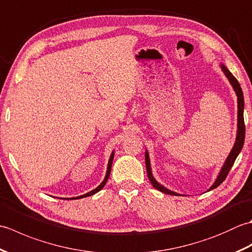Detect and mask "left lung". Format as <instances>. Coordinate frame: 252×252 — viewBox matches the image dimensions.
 I'll return each instance as SVG.
<instances>
[{
  "mask_svg": "<svg viewBox=\"0 0 252 252\" xmlns=\"http://www.w3.org/2000/svg\"><path fill=\"white\" fill-rule=\"evenodd\" d=\"M222 70L223 72L225 73V76L228 78L229 82L233 85V88L235 90V92L237 94V100H238V129H237V137H236V142L234 144V147L232 149V152L229 153L228 157L226 159L225 163H224L223 168L221 170L220 174H219L217 181L215 182V184H213L210 189L211 190L213 189H217V187L220 185L221 183H223V181L226 179V176L229 172V170L232 169L233 164L235 162V160H236L237 156L239 155L240 151H242V148L244 146V142H245V133H246V126H245V121H244V94H243V91L242 88H240V84L237 81V79L235 78L233 74L231 73V71L228 70V69L222 65ZM145 162H146V170H147V175H148V179L151 181L152 185L155 187V189L164 192V194H168V195H179L176 194L174 191H171L168 189H165L162 185H160L158 182L154 179V176L152 174V169H151V162H149V157H148V153L146 152L145 154Z\"/></svg>",
  "mask_w": 252,
  "mask_h": 252,
  "instance_id": "left-lung-1",
  "label": "left lung"
}]
</instances>
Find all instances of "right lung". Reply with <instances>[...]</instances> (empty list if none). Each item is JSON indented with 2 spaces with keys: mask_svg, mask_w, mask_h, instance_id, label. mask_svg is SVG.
I'll return each instance as SVG.
<instances>
[{
  "mask_svg": "<svg viewBox=\"0 0 252 252\" xmlns=\"http://www.w3.org/2000/svg\"><path fill=\"white\" fill-rule=\"evenodd\" d=\"M112 159H114V153H112L111 155H110V158H109V162H108V167H107V172H106V176H105V179H104V181L101 182V184L99 185V186H97L96 187L95 189H93V190H91L90 192H88V194H85V195H82V196H79V197H74V198H70V199H79V198H84V197H89V196H92V195H94V194H96V192L97 191H99L101 189H103V187L105 186V184H106V182L108 181V178H109V174H110V171H111V164H112ZM67 199V198H66ZM69 199V198H68Z\"/></svg>",
  "mask_w": 252,
  "mask_h": 252,
  "instance_id": "1",
  "label": "right lung"
}]
</instances>
